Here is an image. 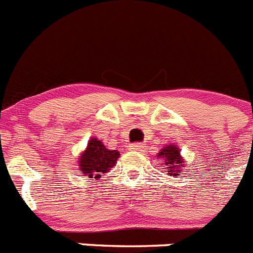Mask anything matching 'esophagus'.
Here are the masks:
<instances>
[{"mask_svg":"<svg viewBox=\"0 0 253 253\" xmlns=\"http://www.w3.org/2000/svg\"><path fill=\"white\" fill-rule=\"evenodd\" d=\"M129 149H130V151L142 152L143 149H144V146H142V144H139V143H135V144H131V146H129Z\"/></svg>","mask_w":253,"mask_h":253,"instance_id":"esophagus-1","label":"esophagus"}]
</instances>
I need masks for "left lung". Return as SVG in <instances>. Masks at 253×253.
<instances>
[{"mask_svg":"<svg viewBox=\"0 0 253 253\" xmlns=\"http://www.w3.org/2000/svg\"><path fill=\"white\" fill-rule=\"evenodd\" d=\"M162 158H165V165H167V169H171L169 172V175L177 176L180 173V165L182 166L184 162L181 160L180 151H178L177 146H166L163 147L162 151L160 152V154Z\"/></svg>","mask_w":253,"mask_h":253,"instance_id":"1","label":"left lung"}]
</instances>
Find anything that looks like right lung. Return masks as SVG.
Returning a JSON list of instances; mask_svg holds the SVG:
<instances>
[{
  "mask_svg": "<svg viewBox=\"0 0 253 253\" xmlns=\"http://www.w3.org/2000/svg\"><path fill=\"white\" fill-rule=\"evenodd\" d=\"M119 156V152L115 149H106L102 142L92 138L87 144V149L80 158L78 166L84 176H88L91 180H97L101 177L102 173L110 171Z\"/></svg>",
  "mask_w": 253,
  "mask_h": 253,
  "instance_id": "add662e5",
  "label": "right lung"
}]
</instances>
